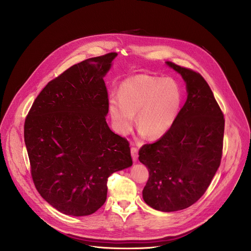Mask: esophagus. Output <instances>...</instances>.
I'll use <instances>...</instances> for the list:
<instances>
[{
  "label": "esophagus",
  "mask_w": 251,
  "mask_h": 251,
  "mask_svg": "<svg viewBox=\"0 0 251 251\" xmlns=\"http://www.w3.org/2000/svg\"><path fill=\"white\" fill-rule=\"evenodd\" d=\"M131 156H132V159L133 161H137L138 159V149L136 147H132L131 148Z\"/></svg>",
  "instance_id": "obj_1"
}]
</instances>
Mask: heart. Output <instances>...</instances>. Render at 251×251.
I'll list each match as a JSON object with an SVG mask.
<instances>
[{"label":"heart","instance_id":"1","mask_svg":"<svg viewBox=\"0 0 251 251\" xmlns=\"http://www.w3.org/2000/svg\"><path fill=\"white\" fill-rule=\"evenodd\" d=\"M182 88L173 78L138 75L125 80L117 95L108 99L115 130L128 134L137 122L142 134L159 137L174 125L182 104Z\"/></svg>","mask_w":251,"mask_h":251}]
</instances>
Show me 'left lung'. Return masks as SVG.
Segmentation results:
<instances>
[{
  "instance_id": "8db88e82",
  "label": "left lung",
  "mask_w": 251,
  "mask_h": 251,
  "mask_svg": "<svg viewBox=\"0 0 251 251\" xmlns=\"http://www.w3.org/2000/svg\"><path fill=\"white\" fill-rule=\"evenodd\" d=\"M186 82L188 97L171 127L139 151L149 171L143 199L165 212L187 208L210 185L222 160L225 118L211 89L196 71L166 61Z\"/></svg>"
}]
</instances>
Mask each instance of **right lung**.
I'll return each instance as SVG.
<instances>
[{
  "label": "right lung",
  "mask_w": 251,
  "mask_h": 251,
  "mask_svg": "<svg viewBox=\"0 0 251 251\" xmlns=\"http://www.w3.org/2000/svg\"><path fill=\"white\" fill-rule=\"evenodd\" d=\"M116 52L85 59L50 81L25 121L33 184L58 211L83 217L107 198V180L132 166L129 142L106 122L103 77Z\"/></svg>",
  "instance_id": "right-lung-1"
}]
</instances>
